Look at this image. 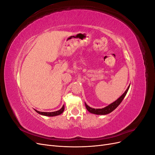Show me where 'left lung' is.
<instances>
[{"label":"left lung","mask_w":155,"mask_h":155,"mask_svg":"<svg viewBox=\"0 0 155 155\" xmlns=\"http://www.w3.org/2000/svg\"><path fill=\"white\" fill-rule=\"evenodd\" d=\"M129 87H130V85H129L128 88H127V90L125 91V92L118 98V99H117L115 101L112 103V104H110L108 106L103 108V109H94V108H91V107H89L86 104V103H85V107L87 108V110L88 112H90L91 113L97 114V115H105V114L110 113L111 112H112L114 109H116V108L118 107V106L121 104V102L122 101L124 98L125 97V96L127 94V92L129 91Z\"/></svg>","instance_id":"1"}]
</instances>
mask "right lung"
I'll use <instances>...</instances> for the list:
<instances>
[{
  "label": "right lung",
  "mask_w": 155,
  "mask_h": 155,
  "mask_svg": "<svg viewBox=\"0 0 155 155\" xmlns=\"http://www.w3.org/2000/svg\"><path fill=\"white\" fill-rule=\"evenodd\" d=\"M64 109V105H63L62 108L61 109H59V110L55 111V112H40L35 109V110L37 112V113L43 115V116H58L60 115L61 114H62Z\"/></svg>",
  "instance_id": "1"
}]
</instances>
